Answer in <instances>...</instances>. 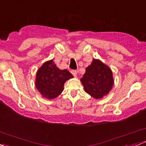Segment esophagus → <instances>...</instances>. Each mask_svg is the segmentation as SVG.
<instances>
[{
    "instance_id": "34e87169",
    "label": "esophagus",
    "mask_w": 146,
    "mask_h": 146,
    "mask_svg": "<svg viewBox=\"0 0 146 146\" xmlns=\"http://www.w3.org/2000/svg\"><path fill=\"white\" fill-rule=\"evenodd\" d=\"M71 73L73 74V76L74 77H76L77 76V71L76 70H71Z\"/></svg>"
}]
</instances>
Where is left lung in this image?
I'll list each match as a JSON object with an SVG mask.
<instances>
[{
  "mask_svg": "<svg viewBox=\"0 0 146 146\" xmlns=\"http://www.w3.org/2000/svg\"><path fill=\"white\" fill-rule=\"evenodd\" d=\"M80 80L85 92L95 99L102 98L107 95L114 85L111 70L96 59L92 60V64L86 68Z\"/></svg>",
  "mask_w": 146,
  "mask_h": 146,
  "instance_id": "obj_1",
  "label": "left lung"
}]
</instances>
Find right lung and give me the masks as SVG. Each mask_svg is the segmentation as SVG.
<instances>
[{"instance_id": "obj_1", "label": "right lung", "mask_w": 146, "mask_h": 146, "mask_svg": "<svg viewBox=\"0 0 146 146\" xmlns=\"http://www.w3.org/2000/svg\"><path fill=\"white\" fill-rule=\"evenodd\" d=\"M73 78L68 70H60L53 60L47 61L38 70L36 76V88L42 97L53 99L64 90L65 82Z\"/></svg>"}]
</instances>
